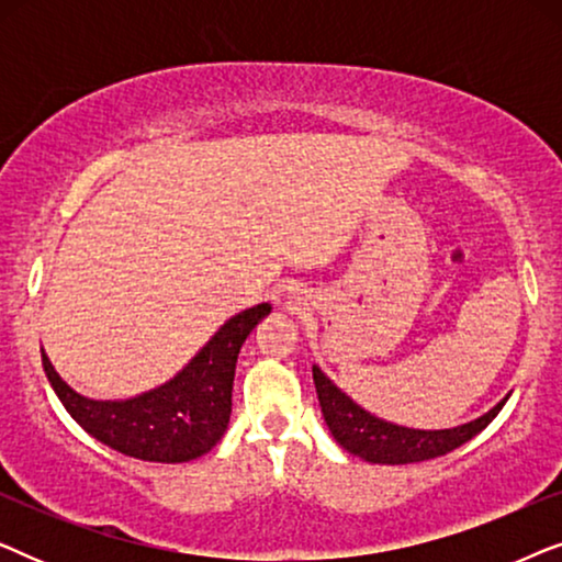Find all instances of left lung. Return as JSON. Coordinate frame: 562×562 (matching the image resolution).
I'll list each match as a JSON object with an SVG mask.
<instances>
[{"label":"left lung","mask_w":562,"mask_h":562,"mask_svg":"<svg viewBox=\"0 0 562 562\" xmlns=\"http://www.w3.org/2000/svg\"><path fill=\"white\" fill-rule=\"evenodd\" d=\"M312 375L314 386H317L322 417H325L335 440L340 442V448L348 450L350 456L368 460V463L381 465L422 463V460L448 456L450 450L460 448V445L479 435L502 412L506 398H502L494 409L468 422V425L452 429H412L373 417L371 412L352 402L345 391L337 389L317 366H312Z\"/></svg>","instance_id":"1"}]
</instances>
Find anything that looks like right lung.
Wrapping results in <instances>:
<instances>
[{"mask_svg": "<svg viewBox=\"0 0 562 562\" xmlns=\"http://www.w3.org/2000/svg\"><path fill=\"white\" fill-rule=\"evenodd\" d=\"M268 312L271 304H258L229 317L171 381L120 402L81 396L56 373L45 350L43 368L60 404L94 440L137 460L187 463L227 432L237 352Z\"/></svg>", "mask_w": 562, "mask_h": 562, "instance_id": "add662e5", "label": "right lung"}]
</instances>
